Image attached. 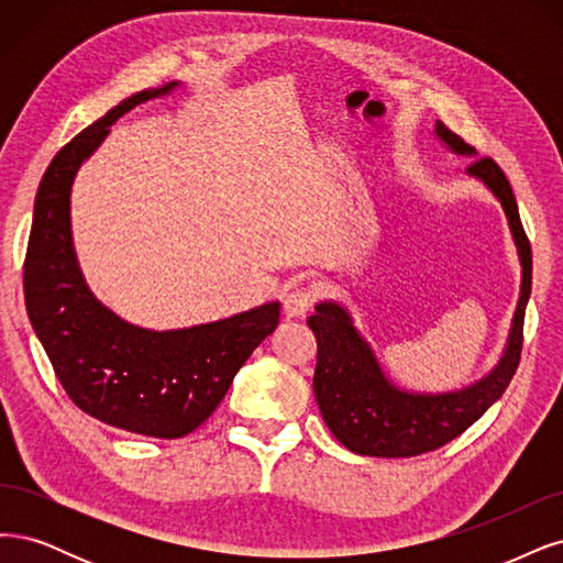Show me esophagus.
I'll return each mask as SVG.
<instances>
[{"instance_id":"34e87169","label":"esophagus","mask_w":563,"mask_h":563,"mask_svg":"<svg viewBox=\"0 0 563 563\" xmlns=\"http://www.w3.org/2000/svg\"><path fill=\"white\" fill-rule=\"evenodd\" d=\"M313 301H316L313 287H295V289H289V292H285V297H283V313L287 318H299L313 306Z\"/></svg>"}]
</instances>
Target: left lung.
<instances>
[{
  "label": "left lung",
  "instance_id": "1",
  "mask_svg": "<svg viewBox=\"0 0 563 563\" xmlns=\"http://www.w3.org/2000/svg\"><path fill=\"white\" fill-rule=\"evenodd\" d=\"M434 135L451 154L473 158L465 173L479 179L498 198L521 264L519 301L496 367L475 384L449 393H416L393 384L369 341L357 332L349 308L332 299L316 303V313L306 320L318 341L316 400L324 426L343 446L360 456L402 459L444 446L498 400L519 365L533 264L531 243L523 233L512 187L496 161L479 158L442 121H434Z\"/></svg>",
  "mask_w": 563,
  "mask_h": 563
}]
</instances>
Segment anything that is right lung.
I'll use <instances>...</instances> for the list:
<instances>
[{
	"label": "right lung",
	"instance_id": "obj_1",
	"mask_svg": "<svg viewBox=\"0 0 563 563\" xmlns=\"http://www.w3.org/2000/svg\"><path fill=\"white\" fill-rule=\"evenodd\" d=\"M177 86L170 81L121 100L56 154L34 198L23 266L32 330L69 400L107 426L161 440L185 438L208 419L280 318V301H266L222 320L158 332L119 318L84 280L69 217L81 163L123 114Z\"/></svg>",
	"mask_w": 563,
	"mask_h": 563
}]
</instances>
